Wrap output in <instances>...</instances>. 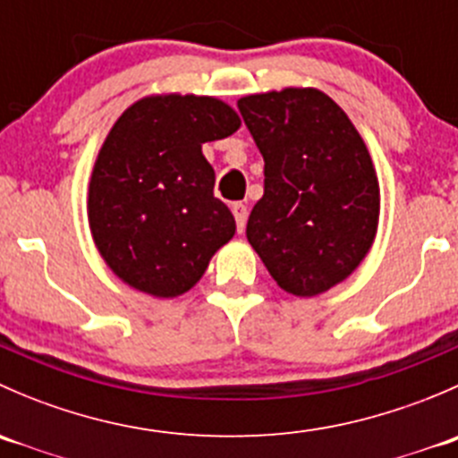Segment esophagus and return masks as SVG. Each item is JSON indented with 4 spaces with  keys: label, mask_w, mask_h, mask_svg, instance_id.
<instances>
[{
    "label": "esophagus",
    "mask_w": 458,
    "mask_h": 458,
    "mask_svg": "<svg viewBox=\"0 0 458 458\" xmlns=\"http://www.w3.org/2000/svg\"><path fill=\"white\" fill-rule=\"evenodd\" d=\"M233 215H234V221H237V230L239 233H243V230H246V221H248L246 203H242V201L233 203Z\"/></svg>",
    "instance_id": "1"
}]
</instances>
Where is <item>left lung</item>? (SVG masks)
Returning a JSON list of instances; mask_svg holds the SVG:
<instances>
[{
    "label": "left lung",
    "mask_w": 458,
    "mask_h": 458,
    "mask_svg": "<svg viewBox=\"0 0 458 458\" xmlns=\"http://www.w3.org/2000/svg\"><path fill=\"white\" fill-rule=\"evenodd\" d=\"M263 155L246 237L281 290L315 297L348 279L377 237L381 192L366 141L317 88L237 101Z\"/></svg>",
    "instance_id": "1"
}]
</instances>
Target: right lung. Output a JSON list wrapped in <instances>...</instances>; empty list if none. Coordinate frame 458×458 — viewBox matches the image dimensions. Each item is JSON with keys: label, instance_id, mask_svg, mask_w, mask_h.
<instances>
[{"label": "right lung", "instance_id": "add662e5", "mask_svg": "<svg viewBox=\"0 0 458 458\" xmlns=\"http://www.w3.org/2000/svg\"><path fill=\"white\" fill-rule=\"evenodd\" d=\"M225 101L150 95L114 122L88 186V224L110 270L140 293H188L212 255L234 237V216L216 199L206 141L239 131Z\"/></svg>", "mask_w": 458, "mask_h": 458}]
</instances>
